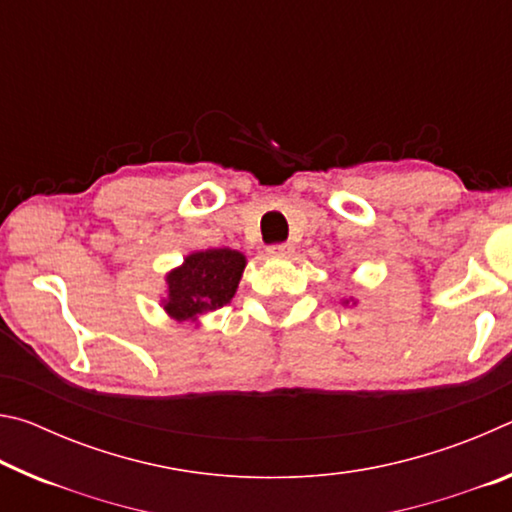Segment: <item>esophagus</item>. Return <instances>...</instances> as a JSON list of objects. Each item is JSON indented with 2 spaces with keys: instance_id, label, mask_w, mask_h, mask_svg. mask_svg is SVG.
<instances>
[{
  "instance_id": "1",
  "label": "esophagus",
  "mask_w": 512,
  "mask_h": 512,
  "mask_svg": "<svg viewBox=\"0 0 512 512\" xmlns=\"http://www.w3.org/2000/svg\"><path fill=\"white\" fill-rule=\"evenodd\" d=\"M266 250H268V255H273V257H289V255H293V244H273Z\"/></svg>"
}]
</instances>
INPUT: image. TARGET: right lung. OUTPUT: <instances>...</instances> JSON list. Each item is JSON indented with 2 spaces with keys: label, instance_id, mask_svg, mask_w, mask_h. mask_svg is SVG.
Segmentation results:
<instances>
[{
  "label": "right lung",
  "instance_id": "right-lung-1",
  "mask_svg": "<svg viewBox=\"0 0 512 512\" xmlns=\"http://www.w3.org/2000/svg\"><path fill=\"white\" fill-rule=\"evenodd\" d=\"M246 257L230 248H212L194 253L185 264L169 273V300L164 309L176 320H196L198 316L230 302L244 273Z\"/></svg>",
  "mask_w": 512,
  "mask_h": 512
}]
</instances>
